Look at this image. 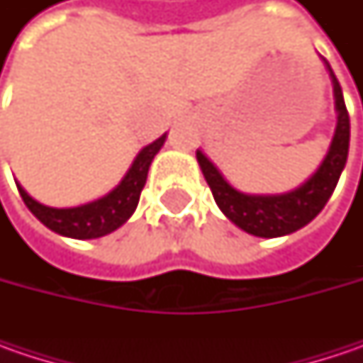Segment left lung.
<instances>
[{"label": "left lung", "mask_w": 363, "mask_h": 363, "mask_svg": "<svg viewBox=\"0 0 363 363\" xmlns=\"http://www.w3.org/2000/svg\"><path fill=\"white\" fill-rule=\"evenodd\" d=\"M323 62L328 66L329 77L333 82L337 125L325 160L303 186L286 194H244L232 188L224 179V175L220 174V169L200 149L196 151L200 169L212 189L218 208L238 228L252 236L277 238L307 226L323 210L340 182L350 149V115L345 108L342 86L325 58Z\"/></svg>", "instance_id": "left-lung-1"}]
</instances>
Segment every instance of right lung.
I'll return each instance as SVG.
<instances>
[{
	"label": "right lung",
	"instance_id": "1",
	"mask_svg": "<svg viewBox=\"0 0 363 363\" xmlns=\"http://www.w3.org/2000/svg\"><path fill=\"white\" fill-rule=\"evenodd\" d=\"M165 137L167 133L161 135L153 143L143 147L133 161L129 172L121 179L119 186L94 202L74 206V208H50L34 200L18 182L16 186L20 189L21 200L28 206V210L52 232L60 236H68V238H77V240L101 238L117 230L133 216L139 203L141 189L147 182L149 165L153 157L160 153V149L165 143Z\"/></svg>",
	"mask_w": 363,
	"mask_h": 363
}]
</instances>
